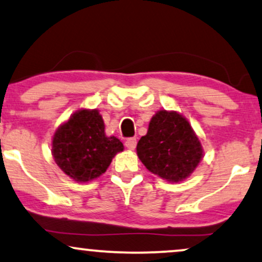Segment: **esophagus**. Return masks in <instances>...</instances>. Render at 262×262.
Segmentation results:
<instances>
[{
	"label": "esophagus",
	"instance_id": "obj_1",
	"mask_svg": "<svg viewBox=\"0 0 262 262\" xmlns=\"http://www.w3.org/2000/svg\"><path fill=\"white\" fill-rule=\"evenodd\" d=\"M125 145H126V148L130 149V150H134V149L136 148V145H137V139L127 138L126 142H125Z\"/></svg>",
	"mask_w": 262,
	"mask_h": 262
}]
</instances>
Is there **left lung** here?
<instances>
[{
	"label": "left lung",
	"instance_id": "left-lung-1",
	"mask_svg": "<svg viewBox=\"0 0 262 262\" xmlns=\"http://www.w3.org/2000/svg\"><path fill=\"white\" fill-rule=\"evenodd\" d=\"M136 149L148 171L171 183L188 178L203 158L198 135L186 118L174 111L156 112Z\"/></svg>",
	"mask_w": 262,
	"mask_h": 262
}]
</instances>
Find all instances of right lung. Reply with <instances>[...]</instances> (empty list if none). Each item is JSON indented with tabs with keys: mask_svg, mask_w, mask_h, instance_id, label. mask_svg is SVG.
Masks as SVG:
<instances>
[{
	"mask_svg": "<svg viewBox=\"0 0 262 262\" xmlns=\"http://www.w3.org/2000/svg\"><path fill=\"white\" fill-rule=\"evenodd\" d=\"M124 145L114 136L108 137L97 110H79L56 128L52 141V154L64 174L77 183L94 181Z\"/></svg>",
	"mask_w": 262,
	"mask_h": 262,
	"instance_id": "right-lung-1",
	"label": "right lung"
}]
</instances>
